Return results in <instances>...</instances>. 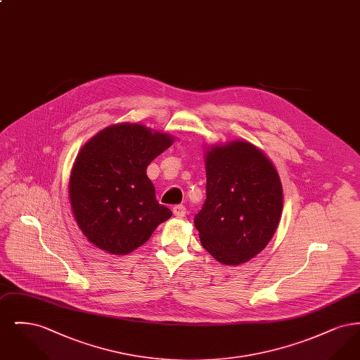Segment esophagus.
Masks as SVG:
<instances>
[{
    "label": "esophagus",
    "mask_w": 360,
    "mask_h": 360,
    "mask_svg": "<svg viewBox=\"0 0 360 360\" xmlns=\"http://www.w3.org/2000/svg\"><path fill=\"white\" fill-rule=\"evenodd\" d=\"M172 212L176 217H185L186 216V206L185 205H175L172 207Z\"/></svg>",
    "instance_id": "obj_1"
}]
</instances>
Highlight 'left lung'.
<instances>
[{"label":"left lung","instance_id":"obj_1","mask_svg":"<svg viewBox=\"0 0 360 360\" xmlns=\"http://www.w3.org/2000/svg\"><path fill=\"white\" fill-rule=\"evenodd\" d=\"M206 200L194 225L206 251L223 264L245 263L274 236L283 207L279 175L254 144L235 140L205 155Z\"/></svg>","mask_w":360,"mask_h":360}]
</instances>
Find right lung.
Masks as SVG:
<instances>
[{
  "instance_id": "1",
  "label": "right lung",
  "mask_w": 360,
  "mask_h": 360,
  "mask_svg": "<svg viewBox=\"0 0 360 360\" xmlns=\"http://www.w3.org/2000/svg\"><path fill=\"white\" fill-rule=\"evenodd\" d=\"M172 141L167 134L122 122L100 131L81 148L70 175V202L90 243L127 255L172 217V210L156 201L146 170Z\"/></svg>"
}]
</instances>
